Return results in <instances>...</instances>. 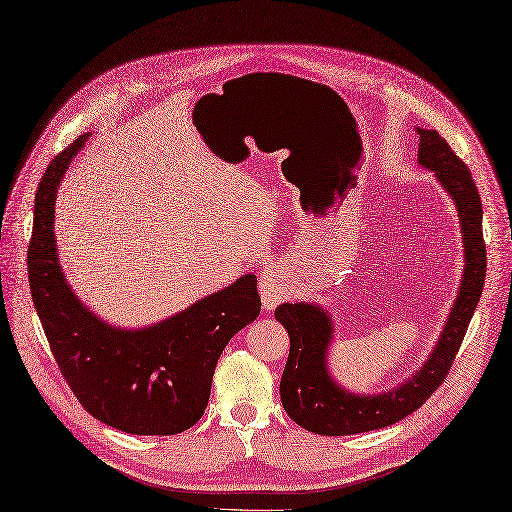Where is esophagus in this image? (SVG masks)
Returning a JSON list of instances; mask_svg holds the SVG:
<instances>
[{
    "mask_svg": "<svg viewBox=\"0 0 512 512\" xmlns=\"http://www.w3.org/2000/svg\"><path fill=\"white\" fill-rule=\"evenodd\" d=\"M286 281L284 275H281L277 269H267L260 277V296H262V307L264 309H275L284 298L288 296L286 292Z\"/></svg>",
    "mask_w": 512,
    "mask_h": 512,
    "instance_id": "34e87169",
    "label": "esophagus"
}]
</instances>
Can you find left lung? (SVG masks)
Here are the masks:
<instances>
[{
    "mask_svg": "<svg viewBox=\"0 0 512 512\" xmlns=\"http://www.w3.org/2000/svg\"><path fill=\"white\" fill-rule=\"evenodd\" d=\"M419 165L434 171L460 211L466 269L460 296L428 362L396 390L379 396H356L334 383L326 370V349L332 337L328 315L313 305H279L277 322L290 334V354L281 375L279 394L290 419L309 432L345 436L379 430L409 417L443 381L462 347L472 313L485 284L487 252L483 239V205L470 169L436 131L417 129Z\"/></svg>",
    "mask_w": 512,
    "mask_h": 512,
    "instance_id": "obj_1",
    "label": "left lung"
}]
</instances>
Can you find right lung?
<instances>
[{
    "mask_svg": "<svg viewBox=\"0 0 512 512\" xmlns=\"http://www.w3.org/2000/svg\"><path fill=\"white\" fill-rule=\"evenodd\" d=\"M88 135L59 152L42 175L27 250L29 288L52 356L78 402L120 432L171 436L207 409L226 343L260 313L258 279L243 275L186 311L146 330H118L80 305L55 250V195Z\"/></svg>",
    "mask_w": 512,
    "mask_h": 512,
    "instance_id": "add662e5",
    "label": "right lung"
}]
</instances>
